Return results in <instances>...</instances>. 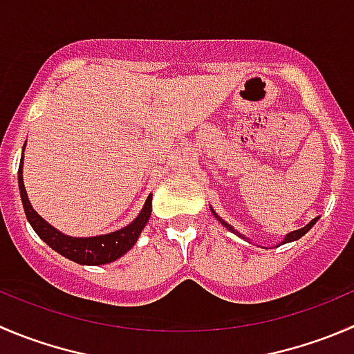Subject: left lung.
Returning <instances> with one entry per match:
<instances>
[{"label":"left lung","instance_id":"obj_1","mask_svg":"<svg viewBox=\"0 0 354 354\" xmlns=\"http://www.w3.org/2000/svg\"><path fill=\"white\" fill-rule=\"evenodd\" d=\"M209 209H211V212H212V214H214V218H216V219H218V221H219V223H221V225H223V226H225V228H226V230H230V232H232V233H235V235H236V236H242V239H243V240H247V242H250V239H247V236H243V235H242V233H240V232H236V230H235V228H233V226H232V225H228V223H226V221H225V219H221V216H218V214H216V211H214V209H212V207H209ZM317 221H318V218H315V219H311V221H310V223H308V225H306V226H303V228H299V230H294V232L287 233V235H286V236H283V240H282V242H280V243H279V245H283V243H289V242H296V240H299V239H301V236H303V235H306V233H308V232H310V230H311V228H313V225H315V223H317ZM279 245H277V247H279ZM264 249H266V247H264Z\"/></svg>","mask_w":354,"mask_h":354}]
</instances>
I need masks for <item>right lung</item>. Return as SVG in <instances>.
<instances>
[{
    "mask_svg": "<svg viewBox=\"0 0 354 354\" xmlns=\"http://www.w3.org/2000/svg\"><path fill=\"white\" fill-rule=\"evenodd\" d=\"M24 149H26V145H24ZM22 169H24V153L19 166V190H20V198H22V205H24V211H26L27 221L30 223L34 232L37 233V236H39L44 243H48V245H50L53 250H57L58 254H62L64 257H67V259L74 261V263L77 264L98 266V264L112 263V261L124 256V254L136 243L140 233L143 232L147 221H149L150 212H152V194H150L149 197H147L140 214L136 216L128 226H124V228L115 230V232L112 233H105V235H97V236L65 235V233H62L60 230H57L55 226H51L50 223L44 221V219L34 211V207L30 205L29 197H27Z\"/></svg>",
    "mask_w": 354,
    "mask_h": 354,
    "instance_id": "right-lung-1",
    "label": "right lung"
}]
</instances>
